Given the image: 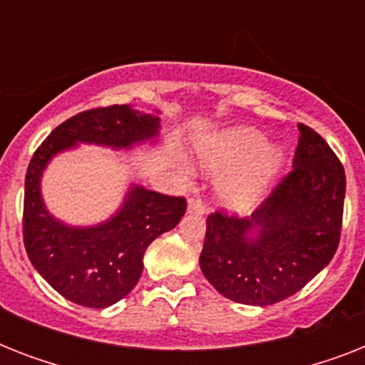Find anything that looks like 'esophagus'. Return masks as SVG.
<instances>
[{"mask_svg": "<svg viewBox=\"0 0 365 365\" xmlns=\"http://www.w3.org/2000/svg\"><path fill=\"white\" fill-rule=\"evenodd\" d=\"M187 210L191 212V214H206V212H208V208H206V205L202 202V199H200V197H197V199L189 200Z\"/></svg>", "mask_w": 365, "mask_h": 365, "instance_id": "esophagus-1", "label": "esophagus"}]
</instances>
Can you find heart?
<instances>
[{"label":"heart","mask_w":365,"mask_h":365,"mask_svg":"<svg viewBox=\"0 0 365 365\" xmlns=\"http://www.w3.org/2000/svg\"><path fill=\"white\" fill-rule=\"evenodd\" d=\"M265 138L254 128H235L202 143L200 157L210 170L223 172L217 197L233 210H250L265 195L280 166L277 149L263 148Z\"/></svg>","instance_id":"obj_1"}]
</instances>
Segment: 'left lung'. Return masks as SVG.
<instances>
[{"label":"left lung","mask_w":365,"mask_h":365,"mask_svg":"<svg viewBox=\"0 0 365 365\" xmlns=\"http://www.w3.org/2000/svg\"><path fill=\"white\" fill-rule=\"evenodd\" d=\"M345 168L326 140L299 123L294 168L248 217L217 210L206 220L200 269L242 305H274L311 282L337 252Z\"/></svg>","instance_id":"8db88e82"}]
</instances>
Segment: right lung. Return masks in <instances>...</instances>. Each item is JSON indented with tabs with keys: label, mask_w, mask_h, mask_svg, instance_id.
I'll use <instances>...</instances> for the list:
<instances>
[{
	"label": "right lung",
	"mask_w": 365,
	"mask_h": 365,
	"mask_svg": "<svg viewBox=\"0 0 365 365\" xmlns=\"http://www.w3.org/2000/svg\"><path fill=\"white\" fill-rule=\"evenodd\" d=\"M157 134L159 117L143 115L128 106L96 108L56 126L30 159L22 216L26 254L37 272L71 303L106 309L121 301L142 277L149 244L176 227L187 202L183 197L134 185L111 220L96 227H70L54 220L43 205L39 182L45 166L77 142L126 149Z\"/></svg>",
	"instance_id": "right-lung-1"
}]
</instances>
